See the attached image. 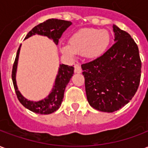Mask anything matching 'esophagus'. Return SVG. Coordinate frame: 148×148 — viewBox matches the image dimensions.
<instances>
[{
  "mask_svg": "<svg viewBox=\"0 0 148 148\" xmlns=\"http://www.w3.org/2000/svg\"><path fill=\"white\" fill-rule=\"evenodd\" d=\"M74 73H77V74H80L82 72V70H81V67L79 65L75 64L74 65Z\"/></svg>",
  "mask_w": 148,
  "mask_h": 148,
  "instance_id": "obj_1",
  "label": "esophagus"
}]
</instances>
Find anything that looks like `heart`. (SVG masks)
Returning <instances> with one entry per match:
<instances>
[{"label": "heart", "instance_id": "heart-1", "mask_svg": "<svg viewBox=\"0 0 148 148\" xmlns=\"http://www.w3.org/2000/svg\"><path fill=\"white\" fill-rule=\"evenodd\" d=\"M109 42L110 36L107 31L94 28L82 29L72 35L70 43L62 45L60 51L70 58L81 55L89 58H96L104 54Z\"/></svg>", "mask_w": 148, "mask_h": 148}]
</instances>
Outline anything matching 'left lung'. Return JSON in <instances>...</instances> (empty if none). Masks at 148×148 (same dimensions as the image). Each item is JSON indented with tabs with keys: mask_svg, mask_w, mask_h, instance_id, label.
<instances>
[{
	"mask_svg": "<svg viewBox=\"0 0 148 148\" xmlns=\"http://www.w3.org/2000/svg\"><path fill=\"white\" fill-rule=\"evenodd\" d=\"M112 27L114 44L104 55L82 65L88 102L106 112L117 111L130 101L141 76L138 46L125 31Z\"/></svg>",
	"mask_w": 148,
	"mask_h": 148,
	"instance_id": "1",
	"label": "left lung"
}]
</instances>
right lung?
<instances>
[{
    "instance_id": "1",
    "label": "right lung",
    "mask_w": 148,
    "mask_h": 148,
    "mask_svg": "<svg viewBox=\"0 0 148 148\" xmlns=\"http://www.w3.org/2000/svg\"><path fill=\"white\" fill-rule=\"evenodd\" d=\"M72 23L71 21H62V20H58V19H49L47 21H44L43 23H41L36 27H34L27 33L25 39H27L32 36L37 34V35L45 36L50 39H53V41L57 45L58 43V39L61 38L62 33ZM20 50H21V46L16 53L14 64L12 66V79L15 91L16 93L18 100L25 108L39 114H50L58 110L61 106L62 101L64 97L65 89L71 80V77L74 74V68L67 65H59L55 85L53 86L51 92L50 93L47 97L39 101H31L22 96V94L18 90L17 86H16V69H17Z\"/></svg>"
}]
</instances>
